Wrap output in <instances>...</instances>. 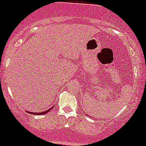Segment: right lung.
<instances>
[{"label":"right lung","instance_id":"add662e5","mask_svg":"<svg viewBox=\"0 0 146 146\" xmlns=\"http://www.w3.org/2000/svg\"><path fill=\"white\" fill-rule=\"evenodd\" d=\"M51 109H52V107L50 108L49 110H46V111L41 112V113H30H30H31V114H34V115H36H36H43V114H46L47 113H48V112H49L50 110H51ZM28 113H29V112H28Z\"/></svg>","mask_w":146,"mask_h":146}]
</instances>
